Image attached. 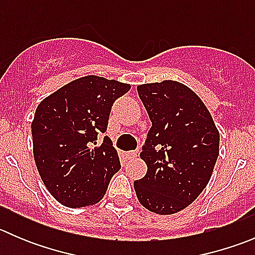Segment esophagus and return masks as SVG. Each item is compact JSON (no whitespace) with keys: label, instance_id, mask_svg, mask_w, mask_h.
<instances>
[{"label":"esophagus","instance_id":"34e87169","mask_svg":"<svg viewBox=\"0 0 255 255\" xmlns=\"http://www.w3.org/2000/svg\"><path fill=\"white\" fill-rule=\"evenodd\" d=\"M138 156V153L134 150H130V151H127V158L128 159H135Z\"/></svg>","mask_w":255,"mask_h":255}]
</instances>
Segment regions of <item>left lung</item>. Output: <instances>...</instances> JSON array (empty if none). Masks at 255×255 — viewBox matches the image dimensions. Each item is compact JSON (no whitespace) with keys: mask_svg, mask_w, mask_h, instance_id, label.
Masks as SVG:
<instances>
[{"mask_svg":"<svg viewBox=\"0 0 255 255\" xmlns=\"http://www.w3.org/2000/svg\"><path fill=\"white\" fill-rule=\"evenodd\" d=\"M151 121L140 159L146 174L135 180L138 201L158 215L189 206L206 187L220 153V132L202 100L174 80L137 86Z\"/></svg>","mask_w":255,"mask_h":255,"instance_id":"obj_1","label":"left lung"}]
</instances>
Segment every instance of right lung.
Instances as JSON below:
<instances>
[{
	"instance_id": "add662e5",
	"label": "right lung",
	"mask_w": 255,
	"mask_h": 255,
	"mask_svg": "<svg viewBox=\"0 0 255 255\" xmlns=\"http://www.w3.org/2000/svg\"><path fill=\"white\" fill-rule=\"evenodd\" d=\"M129 84L87 75L45 97L32 122L33 155L51 196L66 207H86L105 196L120 170L118 153L106 137L112 105Z\"/></svg>"
}]
</instances>
